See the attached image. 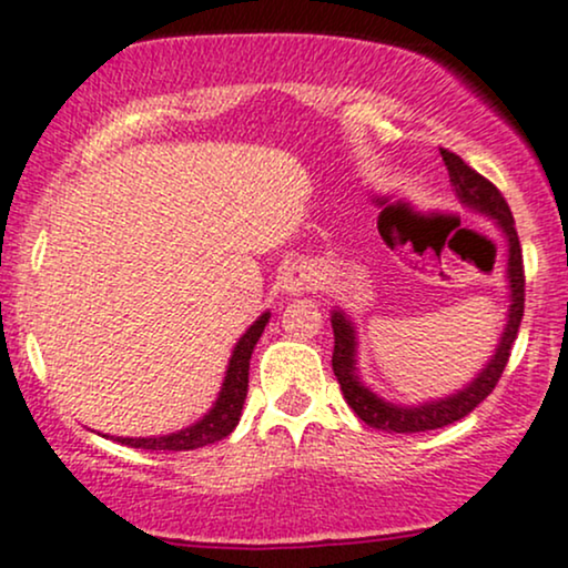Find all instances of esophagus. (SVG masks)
<instances>
[{
    "label": "esophagus",
    "mask_w": 568,
    "mask_h": 568,
    "mask_svg": "<svg viewBox=\"0 0 568 568\" xmlns=\"http://www.w3.org/2000/svg\"><path fill=\"white\" fill-rule=\"evenodd\" d=\"M314 286V271L308 265H290L284 267L282 273V290L286 295H301V292H308Z\"/></svg>",
    "instance_id": "1"
}]
</instances>
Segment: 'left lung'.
Returning <instances> with one entry per match:
<instances>
[{
	"mask_svg": "<svg viewBox=\"0 0 568 568\" xmlns=\"http://www.w3.org/2000/svg\"><path fill=\"white\" fill-rule=\"evenodd\" d=\"M443 155L445 169H448L450 184H454L458 201L464 206L475 209V212L496 220V225L501 227L507 239V282H509V311H507V327L499 337V346H496L494 356L486 367L477 373L473 384H467L462 392L450 394L445 399H435V403L424 405H394L381 399L378 394H373L362 384L359 375H356V333L354 324L348 322L343 311H333V333H335V348H333V373L341 384L343 397L352 405V410L362 418L367 426L381 432H397V435H413V432H429L439 429V426H448L458 422V418L469 416L483 399L494 392L499 384L501 373H505L509 352H513V343L518 337L520 318H524V303H526V276H524V252H520L518 231H515L513 212H509L505 195L490 184L486 176L477 174L475 169H469L456 152L439 150Z\"/></svg>",
	"mask_w": 568,
	"mask_h": 568,
	"instance_id": "left-lung-1",
	"label": "left lung"
}]
</instances>
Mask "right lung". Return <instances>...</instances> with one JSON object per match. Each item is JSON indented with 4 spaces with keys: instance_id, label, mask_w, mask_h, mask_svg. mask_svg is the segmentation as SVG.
<instances>
[{
    "instance_id": "obj_1",
    "label": "right lung",
    "mask_w": 568,
    "mask_h": 568,
    "mask_svg": "<svg viewBox=\"0 0 568 568\" xmlns=\"http://www.w3.org/2000/svg\"><path fill=\"white\" fill-rule=\"evenodd\" d=\"M267 318H271V314L260 316L257 322L241 335V341L235 343L231 362H227L225 381H222L220 397H216L214 407L201 418V422L187 426V429L174 432V435L118 437V443L129 445V448H144V450H195L231 435L235 424H239L241 410H244L246 388H250V359H252L254 346H257L260 335H263Z\"/></svg>"
}]
</instances>
